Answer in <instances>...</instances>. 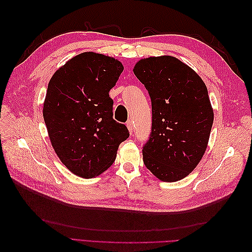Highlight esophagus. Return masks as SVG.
Masks as SVG:
<instances>
[{"label": "esophagus", "instance_id": "1", "mask_svg": "<svg viewBox=\"0 0 252 252\" xmlns=\"http://www.w3.org/2000/svg\"><path fill=\"white\" fill-rule=\"evenodd\" d=\"M126 126H127V128H128L129 133L132 134V132H133V124H132V122H131V121H128L127 123H126Z\"/></svg>", "mask_w": 252, "mask_h": 252}]
</instances>
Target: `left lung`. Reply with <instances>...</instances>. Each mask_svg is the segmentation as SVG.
<instances>
[{
  "label": "left lung",
  "instance_id": "8db88e82",
  "mask_svg": "<svg viewBox=\"0 0 252 252\" xmlns=\"http://www.w3.org/2000/svg\"><path fill=\"white\" fill-rule=\"evenodd\" d=\"M133 72L148 90L152 106L144 164L163 182L184 179L208 145L213 108L207 87L192 68L171 56L141 59Z\"/></svg>",
  "mask_w": 252,
  "mask_h": 252
}]
</instances>
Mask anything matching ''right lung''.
<instances>
[{
    "label": "right lung",
    "mask_w": 252,
    "mask_h": 252,
    "mask_svg": "<svg viewBox=\"0 0 252 252\" xmlns=\"http://www.w3.org/2000/svg\"><path fill=\"white\" fill-rule=\"evenodd\" d=\"M124 66L112 57L87 51L53 73L43 105L51 145L68 169L84 179L107 170L129 132L113 120L109 91Z\"/></svg>",
    "instance_id": "1"
}]
</instances>
